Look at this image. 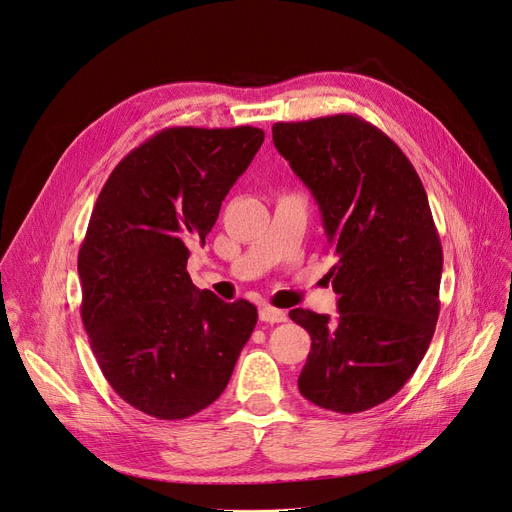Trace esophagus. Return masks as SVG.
Returning a JSON list of instances; mask_svg holds the SVG:
<instances>
[{"instance_id":"34e87169","label":"esophagus","mask_w":512,"mask_h":512,"mask_svg":"<svg viewBox=\"0 0 512 512\" xmlns=\"http://www.w3.org/2000/svg\"><path fill=\"white\" fill-rule=\"evenodd\" d=\"M286 311L284 309H276L272 305H261L259 307V320L268 322V324H278V322H286Z\"/></svg>"}]
</instances>
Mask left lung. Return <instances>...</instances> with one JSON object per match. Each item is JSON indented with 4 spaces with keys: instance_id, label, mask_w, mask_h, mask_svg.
Wrapping results in <instances>:
<instances>
[{
    "instance_id": "left-lung-1",
    "label": "left lung",
    "mask_w": 512,
    "mask_h": 512,
    "mask_svg": "<svg viewBox=\"0 0 512 512\" xmlns=\"http://www.w3.org/2000/svg\"><path fill=\"white\" fill-rule=\"evenodd\" d=\"M272 138L314 194L337 257V320L288 311L311 337L299 391L332 412L370 410L406 385L439 318L443 253L427 192L402 148L358 115L280 121Z\"/></svg>"
}]
</instances>
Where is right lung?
Returning <instances> with one entry per match:
<instances>
[{"label":"right lung","instance_id":"1","mask_svg":"<svg viewBox=\"0 0 512 512\" xmlns=\"http://www.w3.org/2000/svg\"><path fill=\"white\" fill-rule=\"evenodd\" d=\"M259 127H167L108 175L79 249L81 320L108 385L136 410L182 420L224 393L257 324L247 299L198 291L188 247L263 144Z\"/></svg>","mask_w":512,"mask_h":512}]
</instances>
